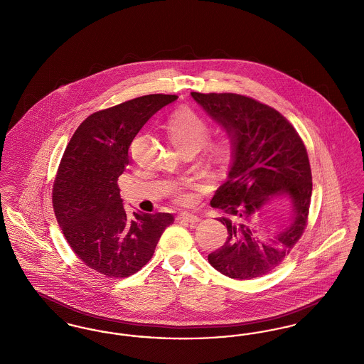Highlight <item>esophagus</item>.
I'll return each mask as SVG.
<instances>
[{
	"label": "esophagus",
	"mask_w": 364,
	"mask_h": 364,
	"mask_svg": "<svg viewBox=\"0 0 364 364\" xmlns=\"http://www.w3.org/2000/svg\"><path fill=\"white\" fill-rule=\"evenodd\" d=\"M177 221H184V223H192V224H195V223H199L200 218H199L198 215H195V214L181 213L180 215H177Z\"/></svg>",
	"instance_id": "1"
}]
</instances>
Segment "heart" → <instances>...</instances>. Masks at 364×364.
I'll list each match as a JSON object with an SVG mask.
<instances>
[{
    "mask_svg": "<svg viewBox=\"0 0 364 364\" xmlns=\"http://www.w3.org/2000/svg\"><path fill=\"white\" fill-rule=\"evenodd\" d=\"M165 128L168 136L180 154L198 151L208 139V122L191 107H180L174 110L165 124ZM205 150L208 161L213 165H220L229 156L230 143L224 136L211 139L205 144ZM176 200L178 203H187L190 202V195L178 193Z\"/></svg>",
    "mask_w": 364,
    "mask_h": 364,
    "instance_id": "obj_1",
    "label": "heart"
}]
</instances>
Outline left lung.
Masks as SVG:
<instances>
[{"mask_svg":"<svg viewBox=\"0 0 364 364\" xmlns=\"http://www.w3.org/2000/svg\"><path fill=\"white\" fill-rule=\"evenodd\" d=\"M220 122L233 146L225 183L215 191L213 208L226 217L224 245L208 254V263L226 277L251 279L276 269L301 237L311 203V166L306 146L294 125L276 109L247 95L191 92ZM293 203L291 223L270 242L255 235L252 220L274 196Z\"/></svg>","mask_w":364,"mask_h":364,"instance_id":"left-lung-1","label":"left lung"}]
</instances>
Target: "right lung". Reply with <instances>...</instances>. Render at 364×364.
I'll return each instance as SVG.
<instances>
[{"instance_id": "add662e5", "label": "right lung", "mask_w": 364, "mask_h": 364, "mask_svg": "<svg viewBox=\"0 0 364 364\" xmlns=\"http://www.w3.org/2000/svg\"><path fill=\"white\" fill-rule=\"evenodd\" d=\"M177 95L150 94L90 114L75 131L53 184V208L72 251L110 278L135 274L151 259L169 213L127 217L117 184L140 128Z\"/></svg>"}]
</instances>
